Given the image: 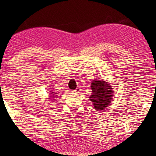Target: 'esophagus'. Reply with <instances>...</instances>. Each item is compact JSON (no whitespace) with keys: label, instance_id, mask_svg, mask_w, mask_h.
Wrapping results in <instances>:
<instances>
[{"label":"esophagus","instance_id":"1","mask_svg":"<svg viewBox=\"0 0 156 156\" xmlns=\"http://www.w3.org/2000/svg\"><path fill=\"white\" fill-rule=\"evenodd\" d=\"M80 90H81V89L80 88H77L76 89V90H74V92H77V93H79V92H80Z\"/></svg>","mask_w":156,"mask_h":156}]
</instances>
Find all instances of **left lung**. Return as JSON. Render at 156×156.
<instances>
[{
    "label": "left lung",
    "instance_id": "obj_1",
    "mask_svg": "<svg viewBox=\"0 0 156 156\" xmlns=\"http://www.w3.org/2000/svg\"><path fill=\"white\" fill-rule=\"evenodd\" d=\"M92 94L90 96L94 108L97 111L105 110L110 103L112 97V91L109 84L102 80H96L91 84Z\"/></svg>",
    "mask_w": 156,
    "mask_h": 156
}]
</instances>
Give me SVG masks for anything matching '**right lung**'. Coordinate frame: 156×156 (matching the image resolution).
Segmentation results:
<instances>
[{
    "instance_id": "obj_1",
    "label": "right lung",
    "mask_w": 156,
    "mask_h": 156,
    "mask_svg": "<svg viewBox=\"0 0 156 156\" xmlns=\"http://www.w3.org/2000/svg\"><path fill=\"white\" fill-rule=\"evenodd\" d=\"M53 92H51V94H54H54H52L53 93ZM55 94H56V93H55ZM54 95H53V96H51V97H54ZM53 99H54V98H53Z\"/></svg>"
}]
</instances>
